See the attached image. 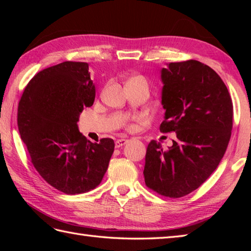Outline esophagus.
Segmentation results:
<instances>
[{"label": "esophagus", "instance_id": "obj_1", "mask_svg": "<svg viewBox=\"0 0 251 251\" xmlns=\"http://www.w3.org/2000/svg\"><path fill=\"white\" fill-rule=\"evenodd\" d=\"M127 139H117L116 141H115V148H121V147H123L124 145H126L127 143Z\"/></svg>", "mask_w": 251, "mask_h": 251}]
</instances>
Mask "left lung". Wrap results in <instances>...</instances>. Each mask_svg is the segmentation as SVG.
I'll use <instances>...</instances> for the list:
<instances>
[{
  "instance_id": "1",
  "label": "left lung",
  "mask_w": 251,
  "mask_h": 251,
  "mask_svg": "<svg viewBox=\"0 0 251 251\" xmlns=\"http://www.w3.org/2000/svg\"><path fill=\"white\" fill-rule=\"evenodd\" d=\"M161 132L177 139L163 150L152 140L146 154V185L157 194L179 199L205 182L219 165L230 141L233 103L221 77L197 60L170 62L162 69Z\"/></svg>"
}]
</instances>
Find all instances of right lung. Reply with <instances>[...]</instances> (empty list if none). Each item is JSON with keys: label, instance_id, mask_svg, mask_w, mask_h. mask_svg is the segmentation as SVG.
Segmentation results:
<instances>
[{"label": "right lung", "instance_id": "1", "mask_svg": "<svg viewBox=\"0 0 251 251\" xmlns=\"http://www.w3.org/2000/svg\"><path fill=\"white\" fill-rule=\"evenodd\" d=\"M95 96L88 63L65 61L36 73L19 100L18 129L31 163L66 194L98 186L114 151L111 138L93 143L78 131L79 114Z\"/></svg>", "mask_w": 251, "mask_h": 251}]
</instances>
